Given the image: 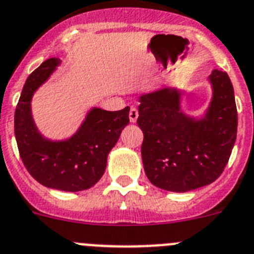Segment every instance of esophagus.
Wrapping results in <instances>:
<instances>
[{
  "instance_id": "1",
  "label": "esophagus",
  "mask_w": 254,
  "mask_h": 254,
  "mask_svg": "<svg viewBox=\"0 0 254 254\" xmlns=\"http://www.w3.org/2000/svg\"><path fill=\"white\" fill-rule=\"evenodd\" d=\"M128 116H129V121H131L132 123L136 122L137 118H138V111H137V108H134V107H131Z\"/></svg>"
}]
</instances>
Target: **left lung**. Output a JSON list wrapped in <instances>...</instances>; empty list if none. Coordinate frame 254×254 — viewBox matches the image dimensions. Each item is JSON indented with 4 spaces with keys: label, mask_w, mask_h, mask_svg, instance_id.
<instances>
[{
    "label": "left lung",
    "mask_w": 254,
    "mask_h": 254,
    "mask_svg": "<svg viewBox=\"0 0 254 254\" xmlns=\"http://www.w3.org/2000/svg\"><path fill=\"white\" fill-rule=\"evenodd\" d=\"M213 99L203 120L186 116L181 93L164 88L139 97L137 125L148 180L160 189L185 192L217 180L227 166L237 138L236 99L227 73L209 76Z\"/></svg>",
    "instance_id": "left-lung-1"
}]
</instances>
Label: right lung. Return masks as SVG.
<instances>
[{
  "label": "right lung",
  "mask_w": 254,
  "mask_h": 254,
  "mask_svg": "<svg viewBox=\"0 0 254 254\" xmlns=\"http://www.w3.org/2000/svg\"><path fill=\"white\" fill-rule=\"evenodd\" d=\"M59 63L50 58L26 79L15 111V137L21 160L35 180L46 188L75 192L89 189L102 178L109 151L129 123V107L115 112L93 108L69 139L44 138L32 120L31 98Z\"/></svg>",
  "instance_id": "add662e5"
}]
</instances>
